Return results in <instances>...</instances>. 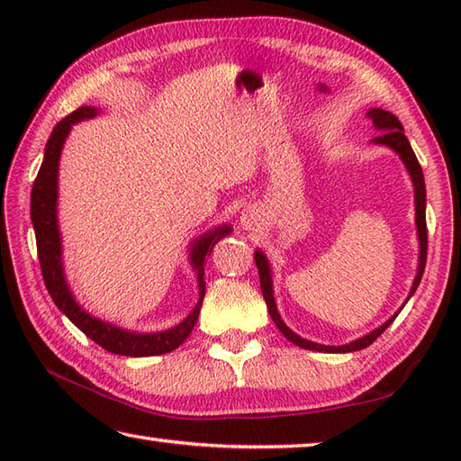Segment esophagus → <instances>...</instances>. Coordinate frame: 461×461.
<instances>
[{
    "label": "esophagus",
    "mask_w": 461,
    "mask_h": 461,
    "mask_svg": "<svg viewBox=\"0 0 461 461\" xmlns=\"http://www.w3.org/2000/svg\"><path fill=\"white\" fill-rule=\"evenodd\" d=\"M241 221H243V225H246V228H251V225L256 223V213L246 212V213L241 215Z\"/></svg>",
    "instance_id": "1"
}]
</instances>
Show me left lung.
<instances>
[{
    "label": "left lung",
    "instance_id": "obj_1",
    "mask_svg": "<svg viewBox=\"0 0 461 461\" xmlns=\"http://www.w3.org/2000/svg\"><path fill=\"white\" fill-rule=\"evenodd\" d=\"M368 119L375 124V129L380 132V136L376 139H372L375 144H384L388 149H393L400 158H402L406 170L410 172V178L414 182V202H416V228H418V241H420V258H418V273H416V279L412 283V289H410V295L408 299L414 295V291L420 285V279L424 276V267H426V256H428V228H426V184H424V172L420 168V162L416 158V154L412 150V146H410L408 139L404 136V129L400 121L393 113L388 111H382V109H372L366 113ZM256 266L259 269V283H261V293H263V299L267 303V311L276 322L277 329L283 332V337L289 339L293 345H297L301 348H307V350H319V352H352V350H360V348H366L368 345H372L382 332H384L390 322H393L398 312L394 317H390L384 325H380L378 329H375L368 335H365L362 339H357L348 342V345H342V347H327V345H319V342H311L307 339H301L297 332H293L283 319L279 317L277 312V305H276V299H273V283H271V269H269V261L267 258L263 256V251H256ZM406 299V301H408ZM404 307V305H402ZM400 307V309H402Z\"/></svg>",
    "mask_w": 461,
    "mask_h": 461
}]
</instances>
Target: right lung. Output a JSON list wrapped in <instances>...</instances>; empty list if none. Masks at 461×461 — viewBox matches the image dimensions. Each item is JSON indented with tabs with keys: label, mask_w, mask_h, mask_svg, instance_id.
<instances>
[{
	"label": "right lung",
	"mask_w": 461,
	"mask_h": 461,
	"mask_svg": "<svg viewBox=\"0 0 461 461\" xmlns=\"http://www.w3.org/2000/svg\"><path fill=\"white\" fill-rule=\"evenodd\" d=\"M96 114L95 106H81V109L67 114L63 121H59L49 136L45 146V156L41 162V168L37 172V178L33 182L32 190V221L35 230V241H37V256L39 266H41V276L45 281V287L49 295L55 301L59 311H63L77 329H81L86 337L95 340L96 345L104 350L114 352V355L122 357H156L164 355V352H172L178 348L182 342L190 337V332L198 321L202 301L205 295V279H203V263L208 259L213 246L221 238L228 236L231 231L230 225H221L192 243L190 249V263L198 273V287H200V299L198 305L185 317L180 325H176L168 330L162 332H149V335H140V332H131L121 327H114L111 322H104L89 315L75 297L68 291L65 281L63 263H61V236H59V223H57V174H59V158H61V150L65 139L71 132V126L85 119H93Z\"/></svg>",
	"instance_id": "1"
}]
</instances>
